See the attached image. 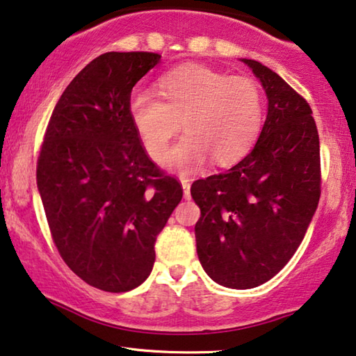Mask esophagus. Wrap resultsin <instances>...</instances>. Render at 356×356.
<instances>
[{
    "label": "esophagus",
    "mask_w": 356,
    "mask_h": 356,
    "mask_svg": "<svg viewBox=\"0 0 356 356\" xmlns=\"http://www.w3.org/2000/svg\"><path fill=\"white\" fill-rule=\"evenodd\" d=\"M180 184L184 188V198L190 200V180L187 177H180Z\"/></svg>",
    "instance_id": "esophagus-1"
}]
</instances>
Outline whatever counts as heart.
<instances>
[{
    "mask_svg": "<svg viewBox=\"0 0 356 356\" xmlns=\"http://www.w3.org/2000/svg\"><path fill=\"white\" fill-rule=\"evenodd\" d=\"M156 90L160 99L134 92L129 115L152 158L165 154L182 120L185 136L163 158L168 168L191 171L207 156L228 165L244 156L261 133L264 95L253 77L185 65L163 76Z\"/></svg>",
    "mask_w": 356,
    "mask_h": 356,
    "instance_id": "heart-1",
    "label": "heart"
}]
</instances>
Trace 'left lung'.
<instances>
[{"mask_svg":"<svg viewBox=\"0 0 356 356\" xmlns=\"http://www.w3.org/2000/svg\"><path fill=\"white\" fill-rule=\"evenodd\" d=\"M264 88L268 115L249 154L200 179L196 252L209 277L247 290L273 279L304 239L320 200V140L312 109L277 72L241 58Z\"/></svg>","mask_w":356,"mask_h":356,"instance_id":"obj_1","label":"left lung"}]
</instances>
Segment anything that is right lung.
Wrapping results in <instances>:
<instances>
[{
    "mask_svg": "<svg viewBox=\"0 0 356 356\" xmlns=\"http://www.w3.org/2000/svg\"><path fill=\"white\" fill-rule=\"evenodd\" d=\"M160 58L107 52L90 61L56 103L38 158L56 249L72 273L104 291H129L149 277L156 236L182 200L129 115L133 87Z\"/></svg>",
    "mask_w": 356,
    "mask_h": 356,
    "instance_id": "1",
    "label": "right lung"
}]
</instances>
